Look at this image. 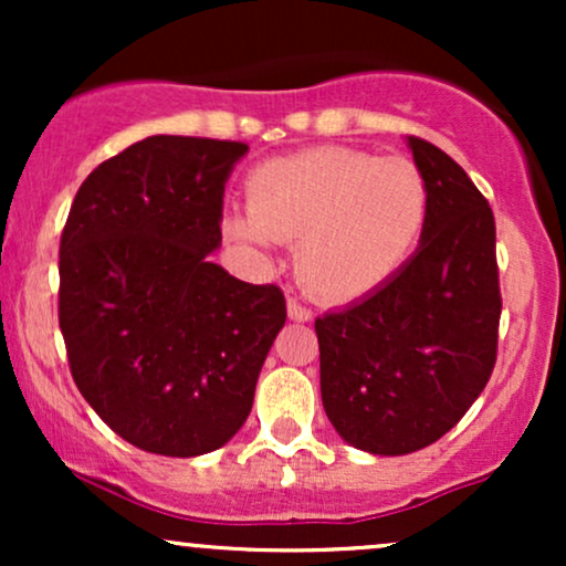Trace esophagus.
I'll return each instance as SVG.
<instances>
[{"label": "esophagus", "instance_id": "34e87169", "mask_svg": "<svg viewBox=\"0 0 566 566\" xmlns=\"http://www.w3.org/2000/svg\"><path fill=\"white\" fill-rule=\"evenodd\" d=\"M287 314L292 322H308L311 319V308H305L297 297H290L287 301Z\"/></svg>", "mask_w": 566, "mask_h": 566}]
</instances>
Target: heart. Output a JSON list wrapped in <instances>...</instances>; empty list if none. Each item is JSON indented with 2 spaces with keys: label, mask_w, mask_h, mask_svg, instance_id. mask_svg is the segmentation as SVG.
Returning a JSON list of instances; mask_svg holds the SVG:
<instances>
[{
  "label": "heart",
  "mask_w": 566,
  "mask_h": 566,
  "mask_svg": "<svg viewBox=\"0 0 566 566\" xmlns=\"http://www.w3.org/2000/svg\"><path fill=\"white\" fill-rule=\"evenodd\" d=\"M247 212L226 233L265 255L295 239V271L316 297L359 301L380 290L423 237L431 188L407 157L316 146L269 159L244 184Z\"/></svg>",
  "instance_id": "obj_1"
}]
</instances>
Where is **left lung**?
Masks as SVG:
<instances>
[{
  "label": "left lung",
  "mask_w": 566,
  "mask_h": 566,
  "mask_svg": "<svg viewBox=\"0 0 566 566\" xmlns=\"http://www.w3.org/2000/svg\"><path fill=\"white\" fill-rule=\"evenodd\" d=\"M409 148L431 188L423 242L380 290L314 324L324 412L373 454L444 437L497 359L503 297L490 201L433 143L409 135Z\"/></svg>",
  "instance_id": "obj_1"
}]
</instances>
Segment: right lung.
<instances>
[{
  "instance_id": "obj_1",
  "label": "right lung",
  "mask_w": 566,
  "mask_h": 566,
  "mask_svg": "<svg viewBox=\"0 0 566 566\" xmlns=\"http://www.w3.org/2000/svg\"><path fill=\"white\" fill-rule=\"evenodd\" d=\"M247 143L151 135L97 165L61 233V322L80 394L138 450L193 458L244 426L287 319L276 284L210 261Z\"/></svg>"
}]
</instances>
